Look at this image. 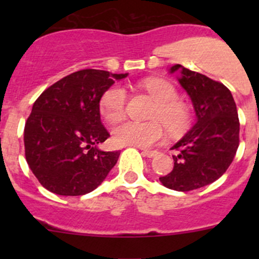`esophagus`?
I'll list each match as a JSON object with an SVG mask.
<instances>
[{"mask_svg": "<svg viewBox=\"0 0 259 259\" xmlns=\"http://www.w3.org/2000/svg\"><path fill=\"white\" fill-rule=\"evenodd\" d=\"M142 153H143V155H144V156H148V158H153V156H155L156 154H158V151H155V150H143Z\"/></svg>", "mask_w": 259, "mask_h": 259, "instance_id": "1", "label": "esophagus"}]
</instances>
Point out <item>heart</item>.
I'll return each instance as SVG.
<instances>
[{
	"mask_svg": "<svg viewBox=\"0 0 259 259\" xmlns=\"http://www.w3.org/2000/svg\"><path fill=\"white\" fill-rule=\"evenodd\" d=\"M144 88L156 101L151 114L153 121H125L113 130V142L120 146L150 148L163 140L166 129L173 134L184 132L190 122V111L185 104L178 101L177 89L161 79L144 81ZM126 91L115 85L104 93L100 100V113L109 122H116L125 115Z\"/></svg>",
	"mask_w": 259,
	"mask_h": 259,
	"instance_id": "obj_1",
	"label": "heart"
}]
</instances>
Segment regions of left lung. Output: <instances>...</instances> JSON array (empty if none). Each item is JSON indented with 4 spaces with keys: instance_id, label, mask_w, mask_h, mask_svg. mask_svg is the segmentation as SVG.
Here are the masks:
<instances>
[{
    "instance_id": "left-lung-1",
    "label": "left lung",
    "mask_w": 259,
    "mask_h": 259,
    "mask_svg": "<svg viewBox=\"0 0 259 259\" xmlns=\"http://www.w3.org/2000/svg\"><path fill=\"white\" fill-rule=\"evenodd\" d=\"M179 72L178 81L190 98L195 122L173 145L174 168L159 180L164 187L189 192L221 178L233 161L239 145V119L232 93L223 83L177 64L169 74Z\"/></svg>"
}]
</instances>
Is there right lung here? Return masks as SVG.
Listing matches in <instances>:
<instances>
[{"label":"right lung","mask_w":259,"mask_h":259,"mask_svg":"<svg viewBox=\"0 0 259 259\" xmlns=\"http://www.w3.org/2000/svg\"><path fill=\"white\" fill-rule=\"evenodd\" d=\"M127 74L80 70L46 89L32 106L23 142L28 166L44 188L59 195H83L108 177L120 151L99 144L110 134L101 124L100 100Z\"/></svg>","instance_id":"1"}]
</instances>
